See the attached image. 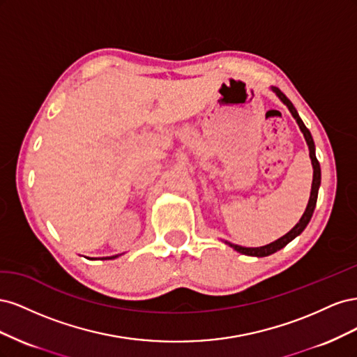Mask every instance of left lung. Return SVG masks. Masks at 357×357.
Returning a JSON list of instances; mask_svg holds the SVG:
<instances>
[{
	"label": "left lung",
	"mask_w": 357,
	"mask_h": 357,
	"mask_svg": "<svg viewBox=\"0 0 357 357\" xmlns=\"http://www.w3.org/2000/svg\"><path fill=\"white\" fill-rule=\"evenodd\" d=\"M271 91L278 96V100L287 107L289 112L291 113V116H294V119L296 121V123H298V126L301 129V132L304 134V138H305L308 150H310L311 165H312V183H311L310 199H308V204H307V208H305L304 214H302V218L299 219V222L294 226V228H291L286 235H283L282 238H278V240L269 243L266 245H262V247H243V245H238V244H232L229 241H223L225 244H228L229 247H232L235 252H238L241 255H247V256H256V257H265V256L273 255V253H275L278 250H282L283 247H286L291 240H295L296 236L301 235L302 231L307 228V225L311 220V215H312V213H314V208H316L319 188H320V181H321L320 164H319V160L316 158V146H314V142H312L311 132L308 131V128L304 125V122H302V119L299 117L296 109L294 107V104L290 102V100L287 98V96L282 91H280L278 88H274V86L271 88Z\"/></svg>",
	"instance_id": "left-lung-1"
}]
</instances>
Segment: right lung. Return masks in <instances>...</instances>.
I'll list each match as a JSON object with an SVG mask.
<instances>
[{"label":"right lung","mask_w":357,"mask_h":357,"mask_svg":"<svg viewBox=\"0 0 357 357\" xmlns=\"http://www.w3.org/2000/svg\"><path fill=\"white\" fill-rule=\"evenodd\" d=\"M121 255H114V256H107V257H102V261H110V259H116V257H119Z\"/></svg>","instance_id":"add662e5"}]
</instances>
